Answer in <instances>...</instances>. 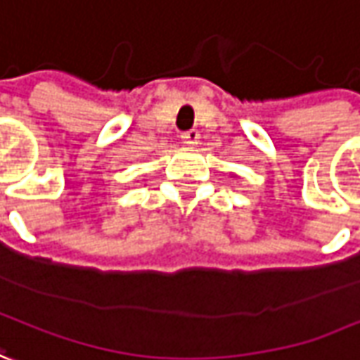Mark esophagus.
I'll list each match as a JSON object with an SVG mask.
<instances>
[{
    "mask_svg": "<svg viewBox=\"0 0 360 360\" xmlns=\"http://www.w3.org/2000/svg\"><path fill=\"white\" fill-rule=\"evenodd\" d=\"M181 139H183V143H187V145H197L199 143V139H201V135H199V131H185L183 135H181Z\"/></svg>",
    "mask_w": 360,
    "mask_h": 360,
    "instance_id": "obj_1",
    "label": "esophagus"
}]
</instances>
